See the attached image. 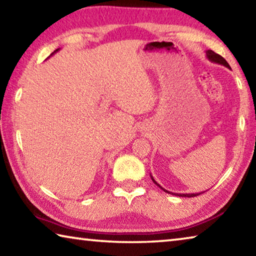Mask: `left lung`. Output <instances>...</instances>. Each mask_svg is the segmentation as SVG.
<instances>
[{"mask_svg":"<svg viewBox=\"0 0 256 256\" xmlns=\"http://www.w3.org/2000/svg\"><path fill=\"white\" fill-rule=\"evenodd\" d=\"M206 58L209 60H211V62H214V63H216V64H222V66H226V68H230V66H229V64L227 63V60H224L222 56H220L219 54H216V53H214V50H208L206 52ZM150 177H151V180H152V182L154 183L157 185V186H159L160 188H162V190H164V192H167V193H170V194H172V196H182V198H193V196H198V194H201V193H190V194H180V193H172V192H170V190H164V188H162V186H160L157 182H156L154 180V177H152V175L150 174Z\"/></svg>","mask_w":256,"mask_h":256,"instance_id":"8db88e82","label":"left lung"}]
</instances>
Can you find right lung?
Here are the masks:
<instances>
[{"label": "right lung", "mask_w": 256, "mask_h": 256, "mask_svg": "<svg viewBox=\"0 0 256 256\" xmlns=\"http://www.w3.org/2000/svg\"><path fill=\"white\" fill-rule=\"evenodd\" d=\"M58 50H60V48H58V50H54V52H53V53H52V55H53V54H55V53H56V52H58Z\"/></svg>", "instance_id": "add662e5"}]
</instances>
